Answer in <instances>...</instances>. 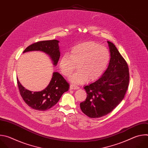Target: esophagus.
Listing matches in <instances>:
<instances>
[{
	"instance_id": "1",
	"label": "esophagus",
	"mask_w": 148,
	"mask_h": 148,
	"mask_svg": "<svg viewBox=\"0 0 148 148\" xmlns=\"http://www.w3.org/2000/svg\"><path fill=\"white\" fill-rule=\"evenodd\" d=\"M70 88L71 90H75V89H78L79 87L78 86L74 85V84H71L70 86Z\"/></svg>"
}]
</instances>
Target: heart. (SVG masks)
I'll list each match as a JSON object with an SVG mask.
<instances>
[{"mask_svg": "<svg viewBox=\"0 0 148 148\" xmlns=\"http://www.w3.org/2000/svg\"><path fill=\"white\" fill-rule=\"evenodd\" d=\"M110 60L109 50L93 41H87L74 46L70 56L65 54L59 61L61 74L69 76L75 69L78 71L69 77V80L75 84H81L98 79L107 69Z\"/></svg>", "mask_w": 148, "mask_h": 148, "instance_id": "b5f03b06", "label": "heart"}]
</instances>
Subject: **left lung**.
Instances as JSON below:
<instances>
[{
    "mask_svg": "<svg viewBox=\"0 0 148 148\" xmlns=\"http://www.w3.org/2000/svg\"><path fill=\"white\" fill-rule=\"evenodd\" d=\"M108 43L111 53L108 67L97 81L84 87L87 96L80 103L82 112L92 118L103 116L113 111L123 99L129 86L127 62L112 43Z\"/></svg>",
    "mask_w": 148,
    "mask_h": 148,
    "instance_id": "8db88e82",
    "label": "left lung"
}]
</instances>
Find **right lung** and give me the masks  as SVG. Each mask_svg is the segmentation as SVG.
Here are the masks:
<instances>
[{"mask_svg":"<svg viewBox=\"0 0 148 148\" xmlns=\"http://www.w3.org/2000/svg\"><path fill=\"white\" fill-rule=\"evenodd\" d=\"M58 42L57 40L40 41L28 46L23 53L30 51H43L50 56L53 64L56 66L60 56ZM17 82L20 94L24 101L32 108L41 111L53 107L63 93L69 88V83L57 72L53 73L51 80L47 88L38 92H32L26 89L21 85L18 78Z\"/></svg>","mask_w":148,"mask_h":148,"instance_id":"1","label":"right lung"}]
</instances>
